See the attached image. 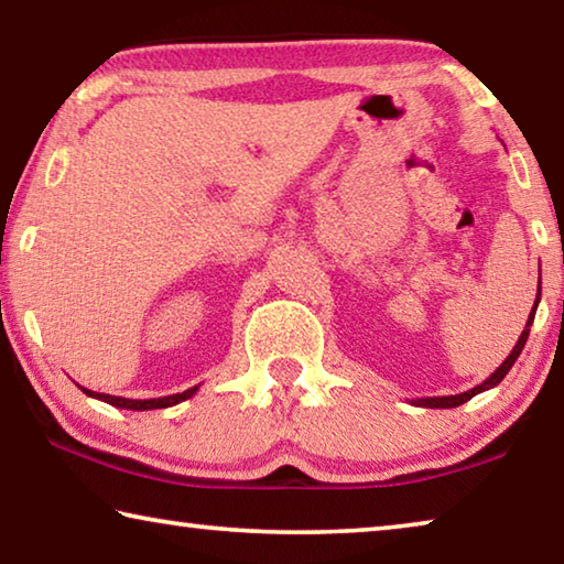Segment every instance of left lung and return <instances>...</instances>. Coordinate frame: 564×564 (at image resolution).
<instances>
[{"label": "left lung", "mask_w": 564, "mask_h": 564, "mask_svg": "<svg viewBox=\"0 0 564 564\" xmlns=\"http://www.w3.org/2000/svg\"><path fill=\"white\" fill-rule=\"evenodd\" d=\"M538 303H540V285H538V295H534V308L530 311L528 323H524V330L520 333V338H518V343H514V348L510 350V356L502 360V366H500L498 370H495V373H492L490 378H485L480 386H475L473 390H465V393H457V395H437V398H417V400H413V405H420V408H457V405L467 403V400H470V398H475L477 393H482V390H490V388L498 386L500 380H502L505 376H508V370L514 366V360L520 358L524 343H528L530 326H532V321H534V311H538Z\"/></svg>", "instance_id": "8db88e82"}]
</instances>
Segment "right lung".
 Wrapping results in <instances>:
<instances>
[{
    "label": "right lung",
    "mask_w": 564,
    "mask_h": 564,
    "mask_svg": "<svg viewBox=\"0 0 564 564\" xmlns=\"http://www.w3.org/2000/svg\"><path fill=\"white\" fill-rule=\"evenodd\" d=\"M82 388V386H79ZM84 393H87L89 398H97V400H104V403H109L113 408H127V410H154V408H171L181 403V400L186 398H194L198 386L184 390V393H176V395H164V398H149V400H131V398H121V395H109V393H94V390L89 388H82Z\"/></svg>",
    "instance_id": "1"
}]
</instances>
